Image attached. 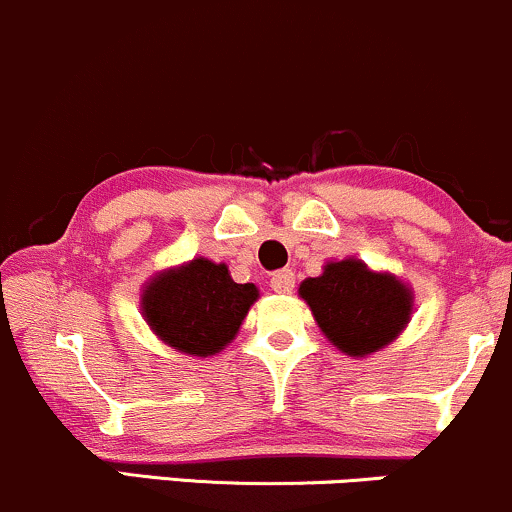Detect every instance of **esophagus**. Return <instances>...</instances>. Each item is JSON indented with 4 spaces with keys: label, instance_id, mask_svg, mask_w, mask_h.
Returning <instances> with one entry per match:
<instances>
[{
    "label": "esophagus",
    "instance_id": "34e87169",
    "mask_svg": "<svg viewBox=\"0 0 512 512\" xmlns=\"http://www.w3.org/2000/svg\"><path fill=\"white\" fill-rule=\"evenodd\" d=\"M269 284H272L276 293H293V289H296V274L291 269H279V272L272 274Z\"/></svg>",
    "mask_w": 512,
    "mask_h": 512
}]
</instances>
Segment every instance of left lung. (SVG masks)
I'll list each match as a JSON object with an SVG mask.
<instances>
[{
    "instance_id": "left-lung-1",
    "label": "left lung",
    "mask_w": 512,
    "mask_h": 512,
    "mask_svg": "<svg viewBox=\"0 0 512 512\" xmlns=\"http://www.w3.org/2000/svg\"><path fill=\"white\" fill-rule=\"evenodd\" d=\"M325 337L349 356H368L402 332L411 315V293L390 274L370 272L363 262H330L301 284Z\"/></svg>"
}]
</instances>
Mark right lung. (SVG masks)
Here are the masks:
<instances>
[{"mask_svg": "<svg viewBox=\"0 0 512 512\" xmlns=\"http://www.w3.org/2000/svg\"><path fill=\"white\" fill-rule=\"evenodd\" d=\"M257 296V286L236 284L226 264L199 257L158 274L146 286L142 308L151 330L173 349L211 356L236 337Z\"/></svg>", "mask_w": 512, "mask_h": 512, "instance_id": "1", "label": "right lung"}]
</instances>
